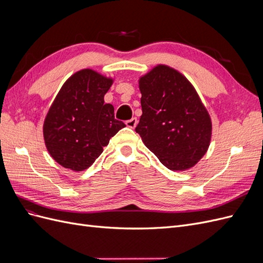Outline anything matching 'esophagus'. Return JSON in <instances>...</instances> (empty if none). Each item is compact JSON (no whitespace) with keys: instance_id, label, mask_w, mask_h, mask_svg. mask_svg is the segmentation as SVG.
<instances>
[{"instance_id":"esophagus-1","label":"esophagus","mask_w":263,"mask_h":263,"mask_svg":"<svg viewBox=\"0 0 263 263\" xmlns=\"http://www.w3.org/2000/svg\"><path fill=\"white\" fill-rule=\"evenodd\" d=\"M137 125V118L136 117H133L132 119H129V121L126 122V126L129 127V128H135Z\"/></svg>"}]
</instances>
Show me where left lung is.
<instances>
[{"label":"left lung","instance_id":"8db88e82","mask_svg":"<svg viewBox=\"0 0 263 263\" xmlns=\"http://www.w3.org/2000/svg\"><path fill=\"white\" fill-rule=\"evenodd\" d=\"M141 108L136 133L173 171L194 166L206 154L212 121L194 86L178 70L158 65L139 79Z\"/></svg>","mask_w":263,"mask_h":263}]
</instances>
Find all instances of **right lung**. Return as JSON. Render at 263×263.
<instances>
[{"label": "right lung", "mask_w": 263, "mask_h": 263, "mask_svg": "<svg viewBox=\"0 0 263 263\" xmlns=\"http://www.w3.org/2000/svg\"><path fill=\"white\" fill-rule=\"evenodd\" d=\"M113 81L92 69H83L61 86L43 130L47 150L63 168H89L109 139L126 126L115 119L113 105L104 103Z\"/></svg>", "instance_id": "right-lung-1"}]
</instances>
